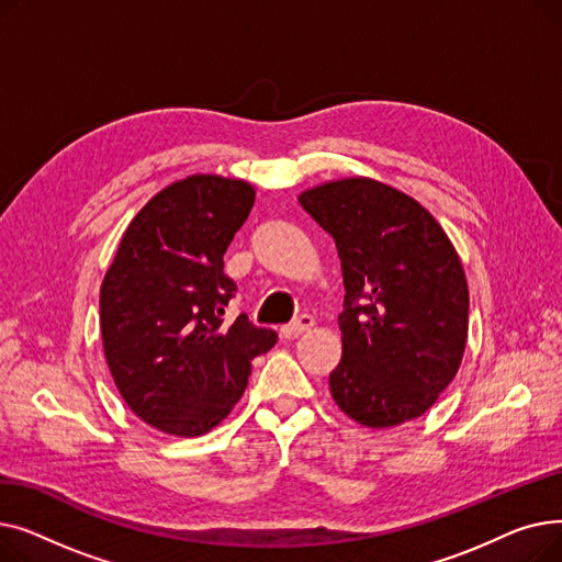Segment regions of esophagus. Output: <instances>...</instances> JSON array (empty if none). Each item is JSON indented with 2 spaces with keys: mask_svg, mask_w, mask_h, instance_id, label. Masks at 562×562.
Instances as JSON below:
<instances>
[{
  "mask_svg": "<svg viewBox=\"0 0 562 562\" xmlns=\"http://www.w3.org/2000/svg\"><path fill=\"white\" fill-rule=\"evenodd\" d=\"M312 328H314V318L307 316V314H303L301 318H296L293 323H289V326H284L280 333H282V337L293 339V337H301V335L310 333Z\"/></svg>",
  "mask_w": 562,
  "mask_h": 562,
  "instance_id": "34e87169",
  "label": "esophagus"
}]
</instances>
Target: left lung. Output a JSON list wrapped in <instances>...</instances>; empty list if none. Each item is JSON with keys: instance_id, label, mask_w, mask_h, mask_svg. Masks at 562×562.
Returning a JSON list of instances; mask_svg holds the SVG:
<instances>
[{"instance_id": "1", "label": "left lung", "mask_w": 562, "mask_h": 562, "mask_svg": "<svg viewBox=\"0 0 562 562\" xmlns=\"http://www.w3.org/2000/svg\"><path fill=\"white\" fill-rule=\"evenodd\" d=\"M341 259V360L330 394L360 426L417 419L456 378L469 330L462 261L432 214L371 177H344L299 195Z\"/></svg>"}]
</instances>
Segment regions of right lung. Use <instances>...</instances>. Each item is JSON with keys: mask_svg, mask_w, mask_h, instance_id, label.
Returning a JSON list of instances; mask_svg holds the SVG:
<instances>
[{"mask_svg": "<svg viewBox=\"0 0 562 562\" xmlns=\"http://www.w3.org/2000/svg\"><path fill=\"white\" fill-rule=\"evenodd\" d=\"M255 189L189 175L147 200L127 225L100 289L109 371L130 409L175 437L216 428L246 392L250 362L278 341L246 314L225 321L236 284L223 255Z\"/></svg>", "mask_w": 562, "mask_h": 562, "instance_id": "obj_1", "label": "right lung"}]
</instances>
